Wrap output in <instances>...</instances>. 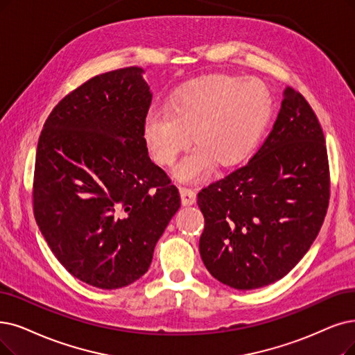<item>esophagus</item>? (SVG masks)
Returning a JSON list of instances; mask_svg holds the SVG:
<instances>
[{
	"instance_id": "obj_1",
	"label": "esophagus",
	"mask_w": 355,
	"mask_h": 355,
	"mask_svg": "<svg viewBox=\"0 0 355 355\" xmlns=\"http://www.w3.org/2000/svg\"><path fill=\"white\" fill-rule=\"evenodd\" d=\"M179 192H180V198H182V204L183 205H192V204H195V201H196L195 191H192L188 187H180Z\"/></svg>"
}]
</instances>
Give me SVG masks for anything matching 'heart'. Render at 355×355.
I'll use <instances>...</instances> for the list:
<instances>
[{
	"mask_svg": "<svg viewBox=\"0 0 355 355\" xmlns=\"http://www.w3.org/2000/svg\"><path fill=\"white\" fill-rule=\"evenodd\" d=\"M271 107V96L258 80L204 77L179 87L166 107H153L143 137L153 159L170 166L189 146L192 134L196 147L175 175L195 180L208 175L216 162L232 166L246 159L266 128Z\"/></svg>",
	"mask_w": 355,
	"mask_h": 355,
	"instance_id": "obj_1",
	"label": "heart"
}]
</instances>
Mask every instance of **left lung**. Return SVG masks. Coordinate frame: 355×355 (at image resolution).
Listing matches in <instances>:
<instances>
[{"label": "left lung", "mask_w": 355, "mask_h": 355, "mask_svg": "<svg viewBox=\"0 0 355 355\" xmlns=\"http://www.w3.org/2000/svg\"><path fill=\"white\" fill-rule=\"evenodd\" d=\"M329 189L318 116L299 92L286 89L272 131L248 164L198 193L205 218L200 253L209 274L237 290L287 275L315 242Z\"/></svg>", "instance_id": "1"}]
</instances>
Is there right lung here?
Masks as SVG:
<instances>
[{"mask_svg": "<svg viewBox=\"0 0 355 355\" xmlns=\"http://www.w3.org/2000/svg\"><path fill=\"white\" fill-rule=\"evenodd\" d=\"M143 68L98 74L56 105L40 132L33 212L67 271L115 290L150 268L180 207L178 188L148 157L143 125L151 92Z\"/></svg>", "mask_w": 355, "mask_h": 355, "instance_id": "obj_1", "label": "right lung"}]
</instances>
